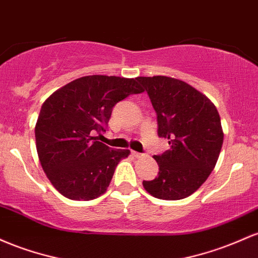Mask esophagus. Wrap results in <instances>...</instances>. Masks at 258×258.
Instances as JSON below:
<instances>
[{"label": "esophagus", "mask_w": 258, "mask_h": 258, "mask_svg": "<svg viewBox=\"0 0 258 258\" xmlns=\"http://www.w3.org/2000/svg\"><path fill=\"white\" fill-rule=\"evenodd\" d=\"M132 155L134 156V157H137V158H139V157H143V153H140V152H137V151H133L132 152Z\"/></svg>", "instance_id": "34e87169"}]
</instances>
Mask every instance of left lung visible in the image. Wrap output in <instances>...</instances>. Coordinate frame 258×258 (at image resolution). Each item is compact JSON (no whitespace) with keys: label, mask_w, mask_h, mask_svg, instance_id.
I'll return each instance as SVG.
<instances>
[{"label":"left lung","mask_w":258,"mask_h":258,"mask_svg":"<svg viewBox=\"0 0 258 258\" xmlns=\"http://www.w3.org/2000/svg\"><path fill=\"white\" fill-rule=\"evenodd\" d=\"M157 114L158 137L170 149L153 156L160 172L143 185L153 198L181 200L206 181L223 145L221 117L206 95L183 80L156 75L139 77Z\"/></svg>","instance_id":"obj_1"}]
</instances>
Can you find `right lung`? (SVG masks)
<instances>
[{
    "label": "right lung",
    "mask_w": 258,
    "mask_h": 258,
    "mask_svg": "<svg viewBox=\"0 0 258 258\" xmlns=\"http://www.w3.org/2000/svg\"><path fill=\"white\" fill-rule=\"evenodd\" d=\"M144 89L137 79L88 75L68 83L43 102L35 125L36 150L48 180L71 200L106 192L117 164L129 150H113L96 140L106 132L112 109Z\"/></svg>",
    "instance_id": "right-lung-1"
}]
</instances>
